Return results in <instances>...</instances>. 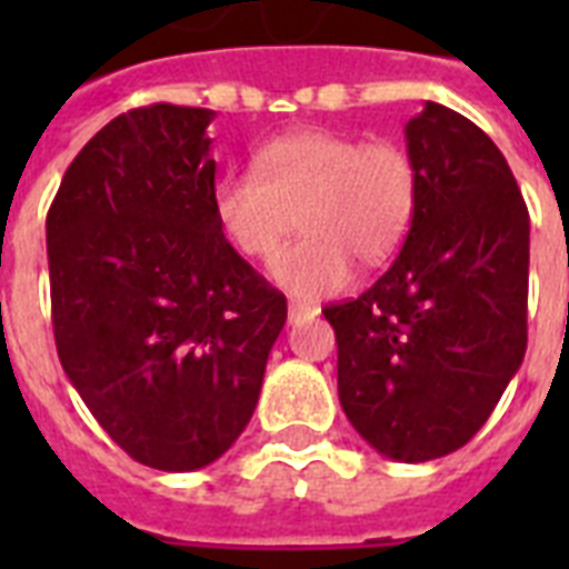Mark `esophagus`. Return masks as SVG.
Returning <instances> with one entry per match:
<instances>
[{
	"mask_svg": "<svg viewBox=\"0 0 569 569\" xmlns=\"http://www.w3.org/2000/svg\"><path fill=\"white\" fill-rule=\"evenodd\" d=\"M316 307H312V303H301V301H289V321H292V325H298V321H307V319H312V316H316Z\"/></svg>",
	"mask_w": 569,
	"mask_h": 569,
	"instance_id": "34e87169",
	"label": "esophagus"
}]
</instances>
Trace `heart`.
Returning <instances> with one entry per match:
<instances>
[{"label":"heart","instance_id":"heart-1","mask_svg":"<svg viewBox=\"0 0 569 569\" xmlns=\"http://www.w3.org/2000/svg\"><path fill=\"white\" fill-rule=\"evenodd\" d=\"M419 203V164L401 141L337 129H295L253 153V171L214 182L212 212L223 239L248 259L274 257L277 283L301 298L337 292L351 262L380 266L405 241Z\"/></svg>","mask_w":569,"mask_h":569}]
</instances>
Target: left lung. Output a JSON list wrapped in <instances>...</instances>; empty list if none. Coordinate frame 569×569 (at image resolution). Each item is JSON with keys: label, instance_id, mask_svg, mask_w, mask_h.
<instances>
[{"label": "left lung", "instance_id": "8db88e82", "mask_svg": "<svg viewBox=\"0 0 569 569\" xmlns=\"http://www.w3.org/2000/svg\"><path fill=\"white\" fill-rule=\"evenodd\" d=\"M419 203L389 271L330 303L339 401L372 449L422 463L493 413L529 342V209L499 147L425 102L405 127Z\"/></svg>", "mask_w": 569, "mask_h": 569}]
</instances>
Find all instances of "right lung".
Returning <instances> with one entry per match:
<instances>
[{
    "mask_svg": "<svg viewBox=\"0 0 569 569\" xmlns=\"http://www.w3.org/2000/svg\"><path fill=\"white\" fill-rule=\"evenodd\" d=\"M214 111L153 102L79 150L47 214L58 360L144 467L191 472L239 440L286 298L212 212Z\"/></svg>",
    "mask_w": 569,
    "mask_h": 569,
    "instance_id": "right-lung-1",
    "label": "right lung"
}]
</instances>
